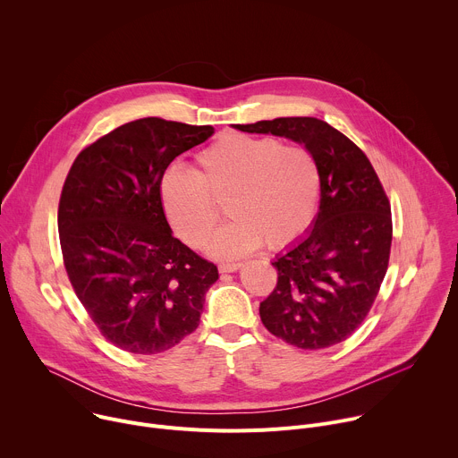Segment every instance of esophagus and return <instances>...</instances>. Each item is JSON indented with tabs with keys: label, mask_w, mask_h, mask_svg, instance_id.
<instances>
[{
	"label": "esophagus",
	"mask_w": 458,
	"mask_h": 458,
	"mask_svg": "<svg viewBox=\"0 0 458 458\" xmlns=\"http://www.w3.org/2000/svg\"><path fill=\"white\" fill-rule=\"evenodd\" d=\"M239 268H241V263H223V265H219L221 274H232V272H237Z\"/></svg>",
	"instance_id": "obj_1"
}]
</instances>
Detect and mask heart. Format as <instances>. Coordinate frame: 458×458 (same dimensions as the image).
Here are the masks:
<instances>
[{
    "label": "heart",
    "instance_id": "obj_1",
    "mask_svg": "<svg viewBox=\"0 0 458 458\" xmlns=\"http://www.w3.org/2000/svg\"><path fill=\"white\" fill-rule=\"evenodd\" d=\"M320 166L301 145L274 136L225 134L195 157L193 172L172 166L161 203L177 237L205 248L221 217H232L210 242L217 257H241L265 242L283 250L311 226L320 199Z\"/></svg>",
    "mask_w": 458,
    "mask_h": 458
}]
</instances>
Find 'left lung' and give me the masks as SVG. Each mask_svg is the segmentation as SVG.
I'll return each mask as SVG.
<instances>
[{
    "label": "left lung",
    "mask_w": 458,
    "mask_h": 458,
    "mask_svg": "<svg viewBox=\"0 0 458 458\" xmlns=\"http://www.w3.org/2000/svg\"><path fill=\"white\" fill-rule=\"evenodd\" d=\"M250 134L304 143L320 166V207L311 232L274 260L277 284L260 302L265 328L301 350L346 341L369 313L384 281L394 223L366 154L317 117L235 124Z\"/></svg>",
    "instance_id": "obj_1"
}]
</instances>
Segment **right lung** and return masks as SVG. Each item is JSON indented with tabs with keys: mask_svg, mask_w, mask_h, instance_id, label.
<instances>
[{
	"mask_svg": "<svg viewBox=\"0 0 458 458\" xmlns=\"http://www.w3.org/2000/svg\"><path fill=\"white\" fill-rule=\"evenodd\" d=\"M210 124L143 117L85 147L64 179L57 228L64 270L101 335L154 355L199 326L217 267L172 235L161 179Z\"/></svg>",
	"mask_w": 458,
	"mask_h": 458,
	"instance_id": "add662e5",
	"label": "right lung"
}]
</instances>
